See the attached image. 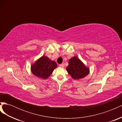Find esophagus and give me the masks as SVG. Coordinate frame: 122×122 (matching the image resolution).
I'll return each instance as SVG.
<instances>
[{"label":"esophagus","mask_w":122,"mask_h":122,"mask_svg":"<svg viewBox=\"0 0 122 122\" xmlns=\"http://www.w3.org/2000/svg\"><path fill=\"white\" fill-rule=\"evenodd\" d=\"M60 67H62V68H64V67H65V65L63 64H60Z\"/></svg>","instance_id":"1"}]
</instances>
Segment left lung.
I'll use <instances>...</instances> for the list:
<instances>
[{
    "instance_id": "8db88e82",
    "label": "left lung",
    "mask_w": 122,
    "mask_h": 122,
    "mask_svg": "<svg viewBox=\"0 0 122 122\" xmlns=\"http://www.w3.org/2000/svg\"><path fill=\"white\" fill-rule=\"evenodd\" d=\"M69 74L74 79H79L86 77L89 73V69L86 67L79 59L76 56L69 61V66L66 68Z\"/></svg>"
}]
</instances>
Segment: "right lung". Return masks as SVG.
<instances>
[{
	"label": "right lung",
	"mask_w": 122,
	"mask_h": 122,
	"mask_svg": "<svg viewBox=\"0 0 122 122\" xmlns=\"http://www.w3.org/2000/svg\"><path fill=\"white\" fill-rule=\"evenodd\" d=\"M57 67V64L54 61H51L45 56H43L33 64L31 67V72L35 76L40 78L46 79Z\"/></svg>",
	"instance_id": "1"
}]
</instances>
